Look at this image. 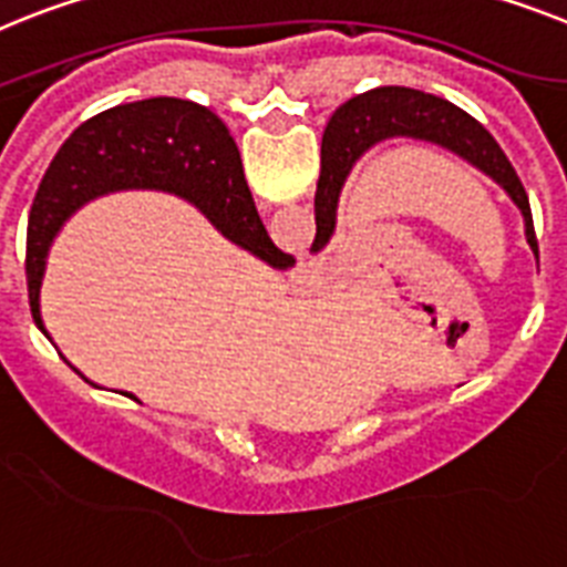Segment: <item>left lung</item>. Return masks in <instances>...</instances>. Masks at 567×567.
Returning <instances> with one entry per match:
<instances>
[{
	"label": "left lung",
	"instance_id": "left-lung-1",
	"mask_svg": "<svg viewBox=\"0 0 567 567\" xmlns=\"http://www.w3.org/2000/svg\"><path fill=\"white\" fill-rule=\"evenodd\" d=\"M390 137H413L444 145L453 154L467 159L471 166H476L478 172H485L491 181L499 183L511 195V200L519 206L522 217H525L527 244H530L536 260H539V244H536L534 215H530L527 192L516 168L511 166V159L499 148V143L491 137V132L482 123H476L471 114H464L462 109L442 100V96L424 94V91L415 89H399V85H386V89L352 96L343 105H338L336 114L327 123L323 145L332 154V166H323L321 183H318V231L312 249H318L336 229L338 192H341L343 177L350 174L352 163L367 148Z\"/></svg>",
	"mask_w": 567,
	"mask_h": 567
}]
</instances>
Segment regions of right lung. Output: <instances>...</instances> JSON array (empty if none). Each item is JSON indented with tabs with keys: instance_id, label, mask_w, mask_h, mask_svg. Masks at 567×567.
Listing matches in <instances>:
<instances>
[{
	"instance_id": "1",
	"label": "right lung",
	"mask_w": 567,
	"mask_h": 567,
	"mask_svg": "<svg viewBox=\"0 0 567 567\" xmlns=\"http://www.w3.org/2000/svg\"><path fill=\"white\" fill-rule=\"evenodd\" d=\"M117 188H163L186 197L231 244L272 266H289L260 224L229 128L206 105L152 96L82 123L51 159L28 217L25 275L33 323L42 330L40 287L53 235L82 203Z\"/></svg>"
}]
</instances>
